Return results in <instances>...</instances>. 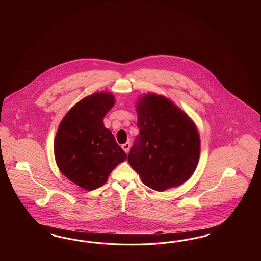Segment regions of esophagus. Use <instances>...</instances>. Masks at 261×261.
I'll list each match as a JSON object with an SVG mask.
<instances>
[{"label": "esophagus", "instance_id": "esophagus-1", "mask_svg": "<svg viewBox=\"0 0 261 261\" xmlns=\"http://www.w3.org/2000/svg\"><path fill=\"white\" fill-rule=\"evenodd\" d=\"M130 146H131V144H130V142H126V143H124V144H122V149L125 151V153H128L129 150H130Z\"/></svg>", "mask_w": 261, "mask_h": 261}]
</instances>
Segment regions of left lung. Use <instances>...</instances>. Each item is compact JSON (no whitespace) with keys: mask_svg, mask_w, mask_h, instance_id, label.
<instances>
[{"mask_svg":"<svg viewBox=\"0 0 261 261\" xmlns=\"http://www.w3.org/2000/svg\"><path fill=\"white\" fill-rule=\"evenodd\" d=\"M140 134L128 163L142 182L157 191L190 179L200 156V137L194 122L163 95L148 94L137 104Z\"/></svg>","mask_w":261,"mask_h":261,"instance_id":"1","label":"left lung"}]
</instances>
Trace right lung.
<instances>
[{"label": "right lung", "instance_id": "add662e5", "mask_svg": "<svg viewBox=\"0 0 261 261\" xmlns=\"http://www.w3.org/2000/svg\"><path fill=\"white\" fill-rule=\"evenodd\" d=\"M114 103L109 93L86 96L67 113L58 127L54 146L57 166L84 190L100 188L112 170L126 160L125 152L103 124Z\"/></svg>", "mask_w": 261, "mask_h": 261}]
</instances>
